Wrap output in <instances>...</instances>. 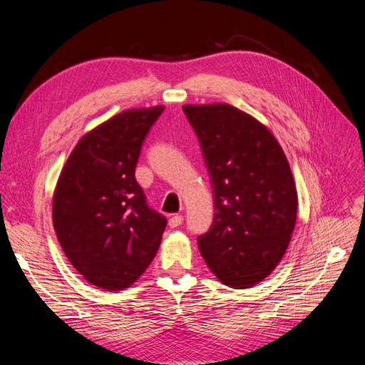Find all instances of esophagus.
<instances>
[{
  "label": "esophagus",
  "mask_w": 365,
  "mask_h": 365,
  "mask_svg": "<svg viewBox=\"0 0 365 365\" xmlns=\"http://www.w3.org/2000/svg\"><path fill=\"white\" fill-rule=\"evenodd\" d=\"M182 223H183V216H180V215L171 216L170 220H168V226H170V227H178V226H180Z\"/></svg>",
  "instance_id": "esophagus-1"
}]
</instances>
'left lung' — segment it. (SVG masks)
<instances>
[{
	"label": "left lung",
	"instance_id": "8db88e82",
	"mask_svg": "<svg viewBox=\"0 0 365 365\" xmlns=\"http://www.w3.org/2000/svg\"><path fill=\"white\" fill-rule=\"evenodd\" d=\"M212 176L215 220L198 238L217 279L250 289L285 255L297 217V190L271 130L229 103L185 105Z\"/></svg>",
	"mask_w": 365,
	"mask_h": 365
}]
</instances>
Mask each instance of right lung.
Masks as SVG:
<instances>
[{
  "label": "right lung",
  "mask_w": 365,
  "mask_h": 365,
  "mask_svg": "<svg viewBox=\"0 0 365 365\" xmlns=\"http://www.w3.org/2000/svg\"><path fill=\"white\" fill-rule=\"evenodd\" d=\"M164 106L127 109L86 133L53 194V225L71 264L90 284L118 292L155 257L167 220L134 178L146 134Z\"/></svg>",
  "instance_id": "1"
}]
</instances>
